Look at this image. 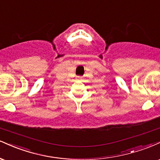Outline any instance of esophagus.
<instances>
[{
  "instance_id": "34e87169",
  "label": "esophagus",
  "mask_w": 160,
  "mask_h": 160,
  "mask_svg": "<svg viewBox=\"0 0 160 160\" xmlns=\"http://www.w3.org/2000/svg\"><path fill=\"white\" fill-rule=\"evenodd\" d=\"M77 79H81V77L78 76V77H77Z\"/></svg>"
}]
</instances>
